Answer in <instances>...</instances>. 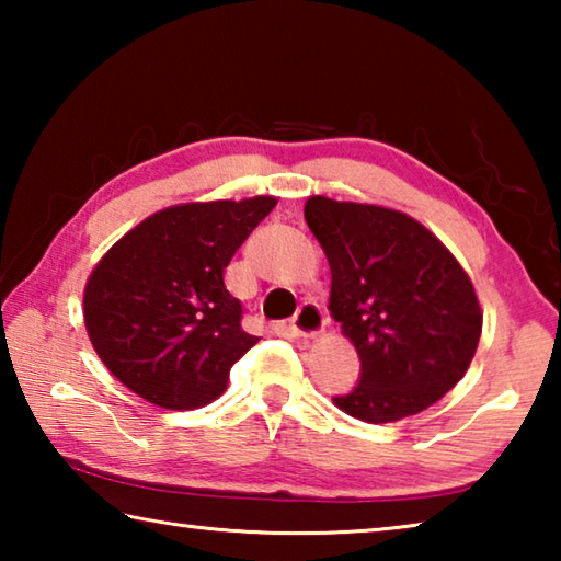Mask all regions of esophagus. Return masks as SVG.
Wrapping results in <instances>:
<instances>
[{
  "instance_id": "34e87169",
  "label": "esophagus",
  "mask_w": 561,
  "mask_h": 561,
  "mask_svg": "<svg viewBox=\"0 0 561 561\" xmlns=\"http://www.w3.org/2000/svg\"><path fill=\"white\" fill-rule=\"evenodd\" d=\"M289 327H291V331H294V334H297V336H304V339L319 336L321 331L327 329V314H324V309H321L317 301H304L297 314H294Z\"/></svg>"
}]
</instances>
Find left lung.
<instances>
[{"label": "left lung", "mask_w": 561, "mask_h": 561, "mask_svg": "<svg viewBox=\"0 0 561 561\" xmlns=\"http://www.w3.org/2000/svg\"><path fill=\"white\" fill-rule=\"evenodd\" d=\"M304 217L331 267V317L360 358L358 383L334 403L360 421L393 423L440 401L468 371L482 331L458 260L388 207L314 195Z\"/></svg>", "instance_id": "1"}]
</instances>
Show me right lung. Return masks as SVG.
<instances>
[{"label":"right lung","instance_id":"1","mask_svg":"<svg viewBox=\"0 0 561 561\" xmlns=\"http://www.w3.org/2000/svg\"><path fill=\"white\" fill-rule=\"evenodd\" d=\"M277 201L165 207L103 254L83 291V321L108 371L170 411L215 401L234 360L257 344L222 272Z\"/></svg>","mask_w":561,"mask_h":561}]
</instances>
